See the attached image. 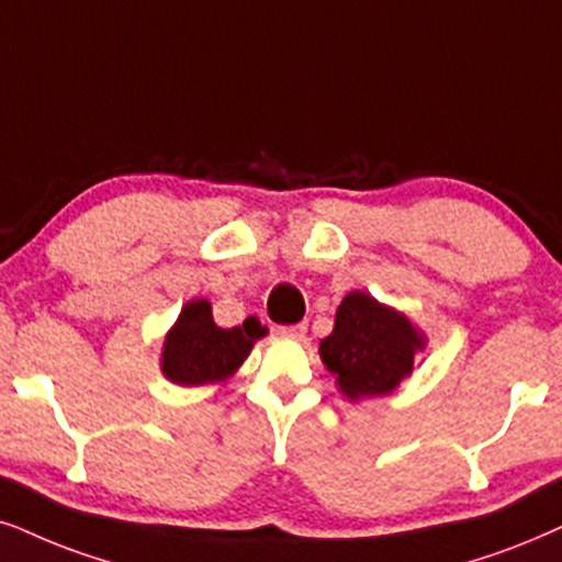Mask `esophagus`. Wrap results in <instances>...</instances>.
Wrapping results in <instances>:
<instances>
[{
    "label": "esophagus",
    "instance_id": "34e87169",
    "mask_svg": "<svg viewBox=\"0 0 562 562\" xmlns=\"http://www.w3.org/2000/svg\"><path fill=\"white\" fill-rule=\"evenodd\" d=\"M305 329H308V324H293V326H280V334L282 337H293V339H301Z\"/></svg>",
    "mask_w": 562,
    "mask_h": 562
}]
</instances>
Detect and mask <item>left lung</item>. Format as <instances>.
<instances>
[{"label": "left lung", "instance_id": "obj_1", "mask_svg": "<svg viewBox=\"0 0 562 562\" xmlns=\"http://www.w3.org/2000/svg\"><path fill=\"white\" fill-rule=\"evenodd\" d=\"M428 347L420 326L366 290L342 297L334 329L318 345V355L334 383L350 402L396 392L415 371V355Z\"/></svg>", "mask_w": 562, "mask_h": 562}]
</instances>
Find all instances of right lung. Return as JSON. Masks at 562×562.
Instances as JSON below:
<instances>
[{
  "label": "right lung",
  "instance_id": "add662e5",
  "mask_svg": "<svg viewBox=\"0 0 562 562\" xmlns=\"http://www.w3.org/2000/svg\"><path fill=\"white\" fill-rule=\"evenodd\" d=\"M261 337H267V326L257 316H248L244 326L223 329L212 318L207 297H191L162 339L160 371L170 383L187 389L225 383Z\"/></svg>",
  "mask_w": 562,
  "mask_h": 562
}]
</instances>
